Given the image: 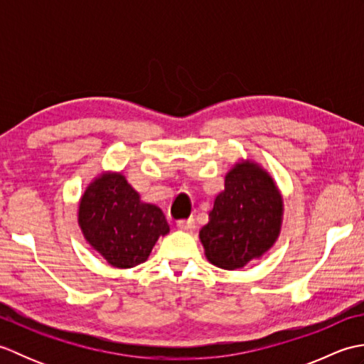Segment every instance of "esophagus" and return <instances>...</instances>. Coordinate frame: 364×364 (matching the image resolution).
<instances>
[{"mask_svg": "<svg viewBox=\"0 0 364 364\" xmlns=\"http://www.w3.org/2000/svg\"><path fill=\"white\" fill-rule=\"evenodd\" d=\"M176 227L181 228V230H192V228H194V218L180 219L176 222Z\"/></svg>", "mask_w": 364, "mask_h": 364, "instance_id": "obj_1", "label": "esophagus"}]
</instances>
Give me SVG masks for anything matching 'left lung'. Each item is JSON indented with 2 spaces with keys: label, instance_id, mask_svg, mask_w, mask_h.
Returning <instances> with one entry per match:
<instances>
[{
  "label": "left lung",
  "instance_id": "1",
  "mask_svg": "<svg viewBox=\"0 0 364 364\" xmlns=\"http://www.w3.org/2000/svg\"><path fill=\"white\" fill-rule=\"evenodd\" d=\"M283 202L275 183L252 162L237 164L225 176L210 220L200 230L206 257L222 269L244 267L267 252L280 233Z\"/></svg>",
  "mask_w": 364,
  "mask_h": 364
}]
</instances>
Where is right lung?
<instances>
[{"instance_id":"1","label":"right lung","mask_w":364,"mask_h":364,"mask_svg":"<svg viewBox=\"0 0 364 364\" xmlns=\"http://www.w3.org/2000/svg\"><path fill=\"white\" fill-rule=\"evenodd\" d=\"M80 225L87 242L114 267L141 264L168 223L158 206L142 203L120 173L102 175L84 192Z\"/></svg>"}]
</instances>
